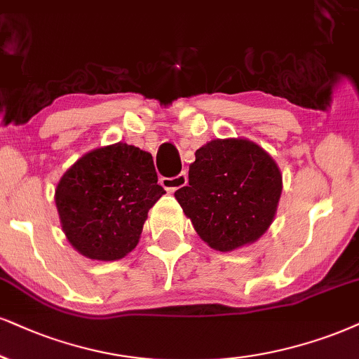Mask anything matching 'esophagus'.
<instances>
[{
    "label": "esophagus",
    "mask_w": 359,
    "mask_h": 359,
    "mask_svg": "<svg viewBox=\"0 0 359 359\" xmlns=\"http://www.w3.org/2000/svg\"><path fill=\"white\" fill-rule=\"evenodd\" d=\"M188 184V175L187 172H180V175L172 176V178H161V187L166 189V191H176V189L187 187Z\"/></svg>",
    "instance_id": "1"
}]
</instances>
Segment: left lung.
I'll return each instance as SVG.
<instances>
[{"label":"left lung","instance_id":"obj_1","mask_svg":"<svg viewBox=\"0 0 359 359\" xmlns=\"http://www.w3.org/2000/svg\"><path fill=\"white\" fill-rule=\"evenodd\" d=\"M194 156L189 183L175 196L196 233L218 251L255 243L276 213L280 168L248 140H213Z\"/></svg>","mask_w":359,"mask_h":359}]
</instances>
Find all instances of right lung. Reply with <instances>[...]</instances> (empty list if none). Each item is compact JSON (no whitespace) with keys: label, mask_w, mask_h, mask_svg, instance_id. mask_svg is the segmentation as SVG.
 <instances>
[{"label":"right lung","mask_w":359,"mask_h":359,"mask_svg":"<svg viewBox=\"0 0 359 359\" xmlns=\"http://www.w3.org/2000/svg\"><path fill=\"white\" fill-rule=\"evenodd\" d=\"M165 193L151 154L116 143L78 159L57 183L55 200L79 253L114 261L135 250L149 208Z\"/></svg>","instance_id":"add662e5"}]
</instances>
